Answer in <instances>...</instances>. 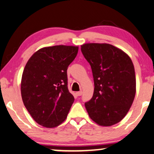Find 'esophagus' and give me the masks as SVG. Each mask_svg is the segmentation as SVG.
Here are the masks:
<instances>
[{
    "label": "esophagus",
    "instance_id": "1",
    "mask_svg": "<svg viewBox=\"0 0 154 154\" xmlns=\"http://www.w3.org/2000/svg\"><path fill=\"white\" fill-rule=\"evenodd\" d=\"M76 95H77V96H82V91H78V92H77V93H76Z\"/></svg>",
    "mask_w": 154,
    "mask_h": 154
}]
</instances>
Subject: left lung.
<instances>
[{"mask_svg": "<svg viewBox=\"0 0 154 154\" xmlns=\"http://www.w3.org/2000/svg\"><path fill=\"white\" fill-rule=\"evenodd\" d=\"M81 51L89 63L94 81L92 98L85 103L90 118L102 126L125 117L136 92L135 69L131 58L109 44L87 43Z\"/></svg>", "mask_w": 154, "mask_h": 154, "instance_id": "8db88e82", "label": "left lung"}]
</instances>
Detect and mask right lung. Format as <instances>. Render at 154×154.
Instances as JSON below:
<instances>
[{
    "label": "right lung",
    "instance_id": "add662e5",
    "mask_svg": "<svg viewBox=\"0 0 154 154\" xmlns=\"http://www.w3.org/2000/svg\"><path fill=\"white\" fill-rule=\"evenodd\" d=\"M78 47L57 45L39 49L28 60L21 84L23 103L33 119L54 128L67 117L74 97L68 88L67 70Z\"/></svg>",
    "mask_w": 154,
    "mask_h": 154
}]
</instances>
